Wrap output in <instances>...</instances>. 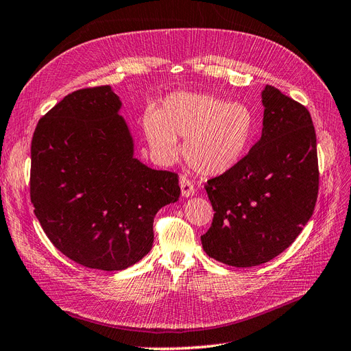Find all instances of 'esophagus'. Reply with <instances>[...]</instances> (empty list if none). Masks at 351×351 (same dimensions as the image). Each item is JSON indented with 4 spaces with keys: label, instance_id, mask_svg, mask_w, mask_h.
Masks as SVG:
<instances>
[{
    "label": "esophagus",
    "instance_id": "esophagus-1",
    "mask_svg": "<svg viewBox=\"0 0 351 351\" xmlns=\"http://www.w3.org/2000/svg\"><path fill=\"white\" fill-rule=\"evenodd\" d=\"M179 185H180V192H182V197H185V198L191 197L195 192L194 185H192L191 180L188 178H185V176H182V178L179 179Z\"/></svg>",
    "mask_w": 351,
    "mask_h": 351
}]
</instances>
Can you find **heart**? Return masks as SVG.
Here are the masks:
<instances>
[{
    "instance_id": "heart-1",
    "label": "heart",
    "mask_w": 351,
    "mask_h": 351,
    "mask_svg": "<svg viewBox=\"0 0 351 351\" xmlns=\"http://www.w3.org/2000/svg\"><path fill=\"white\" fill-rule=\"evenodd\" d=\"M143 134L153 159L171 165L179 156L178 137L185 138L184 156L199 175L219 176L242 162L255 134L254 112L242 101L217 96L175 92L159 110L147 109Z\"/></svg>"
}]
</instances>
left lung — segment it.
<instances>
[{"mask_svg":"<svg viewBox=\"0 0 351 351\" xmlns=\"http://www.w3.org/2000/svg\"><path fill=\"white\" fill-rule=\"evenodd\" d=\"M263 134L242 162L207 180L214 219L201 236L208 256L255 267L295 242L312 216L319 172L309 110L278 88L263 90Z\"/></svg>","mask_w":351,"mask_h":351,"instance_id":"8db88e82","label":"left lung"}]
</instances>
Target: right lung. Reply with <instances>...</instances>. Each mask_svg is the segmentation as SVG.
<instances>
[{
  "mask_svg": "<svg viewBox=\"0 0 351 351\" xmlns=\"http://www.w3.org/2000/svg\"><path fill=\"white\" fill-rule=\"evenodd\" d=\"M121 106L110 86L77 90L39 119L30 150L43 232L74 263L101 271L149 254L156 213L180 195L176 173L135 159Z\"/></svg>",
  "mask_w": 351,
  "mask_h": 351,
  "instance_id": "right-lung-1",
  "label": "right lung"
}]
</instances>
